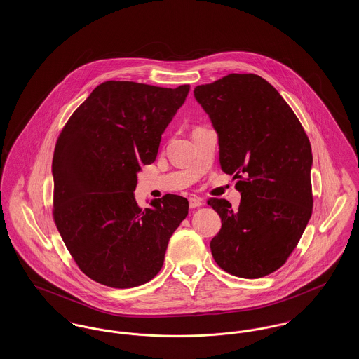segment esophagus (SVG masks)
Wrapping results in <instances>:
<instances>
[{
    "label": "esophagus",
    "instance_id": "1",
    "mask_svg": "<svg viewBox=\"0 0 359 359\" xmlns=\"http://www.w3.org/2000/svg\"><path fill=\"white\" fill-rule=\"evenodd\" d=\"M188 203H189V207L191 208H196V207H201V205H203V202L199 199V198H189L188 199Z\"/></svg>",
    "mask_w": 359,
    "mask_h": 359
}]
</instances>
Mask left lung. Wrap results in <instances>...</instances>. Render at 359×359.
<instances>
[{"mask_svg": "<svg viewBox=\"0 0 359 359\" xmlns=\"http://www.w3.org/2000/svg\"><path fill=\"white\" fill-rule=\"evenodd\" d=\"M196 101L212 122L224 173L237 179L238 208L210 198L222 227L211 239L224 272L258 278L281 268L312 214L308 136L290 104L256 74H229L196 86Z\"/></svg>", "mask_w": 359, "mask_h": 359, "instance_id": "obj_1", "label": "left lung"}]
</instances>
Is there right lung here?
Returning a JSON list of instances; mask_svg holds the SVG:
<instances>
[{
	"instance_id": "1",
	"label": "right lung",
	"mask_w": 359,
	"mask_h": 359,
	"mask_svg": "<svg viewBox=\"0 0 359 359\" xmlns=\"http://www.w3.org/2000/svg\"><path fill=\"white\" fill-rule=\"evenodd\" d=\"M176 88L107 81L97 86L57 137L55 224L78 268L111 288H133L160 272L188 201L167 194L141 208L137 172L156 160L161 135L186 101Z\"/></svg>"
}]
</instances>
